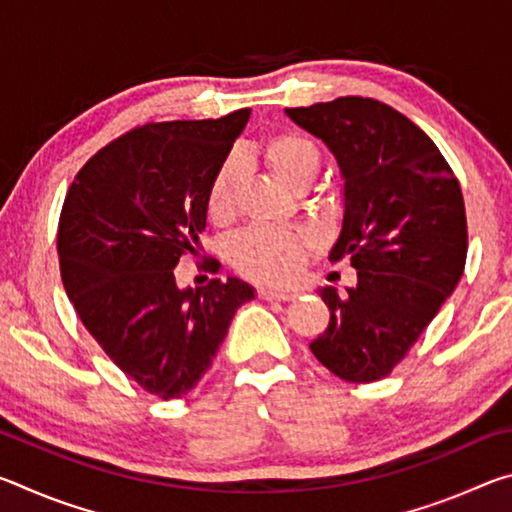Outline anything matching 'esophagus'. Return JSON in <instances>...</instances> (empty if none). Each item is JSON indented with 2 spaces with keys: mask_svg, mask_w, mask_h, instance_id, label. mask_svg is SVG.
I'll return each mask as SVG.
<instances>
[{
  "mask_svg": "<svg viewBox=\"0 0 512 512\" xmlns=\"http://www.w3.org/2000/svg\"><path fill=\"white\" fill-rule=\"evenodd\" d=\"M257 296L262 300H277V302H289L296 300V293H287V291H273V289H259Z\"/></svg>",
  "mask_w": 512,
  "mask_h": 512,
  "instance_id": "obj_1",
  "label": "esophagus"
}]
</instances>
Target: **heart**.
I'll list each match as a JSON object with an SVG mask.
<instances>
[{
  "instance_id": "1",
  "label": "heart",
  "mask_w": 512,
  "mask_h": 512,
  "mask_svg": "<svg viewBox=\"0 0 512 512\" xmlns=\"http://www.w3.org/2000/svg\"><path fill=\"white\" fill-rule=\"evenodd\" d=\"M262 158L277 178L291 189H305L318 176L323 151L300 131H275L262 144ZM241 167L237 160H225L214 173L207 189V216L214 223H228L237 210V189ZM311 241L302 232L250 228L232 239L230 264L248 280L282 287L296 280L302 271Z\"/></svg>"
}]
</instances>
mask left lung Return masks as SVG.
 Wrapping results in <instances>:
<instances>
[{
  "label": "left lung",
  "mask_w": 512,
  "mask_h": 512,
  "mask_svg": "<svg viewBox=\"0 0 512 512\" xmlns=\"http://www.w3.org/2000/svg\"><path fill=\"white\" fill-rule=\"evenodd\" d=\"M287 115L339 160L345 212L329 259L357 268L345 296L320 291L329 325L309 348L336 377L370 384L391 375L461 280V187L431 137L386 103L339 97Z\"/></svg>",
  "instance_id": "obj_1"
}]
</instances>
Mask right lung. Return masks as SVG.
Masks as SVG:
<instances>
[{
	"mask_svg": "<svg viewBox=\"0 0 512 512\" xmlns=\"http://www.w3.org/2000/svg\"><path fill=\"white\" fill-rule=\"evenodd\" d=\"M248 117L241 108L119 135L76 173L60 212L67 298L110 361L162 400L192 391L235 311L255 298L235 277L178 289L173 275L180 257L201 255L207 189ZM198 266L219 271L212 257Z\"/></svg>",
	"mask_w": 512,
	"mask_h": 512,
	"instance_id": "add662e5",
	"label": "right lung"
}]
</instances>
